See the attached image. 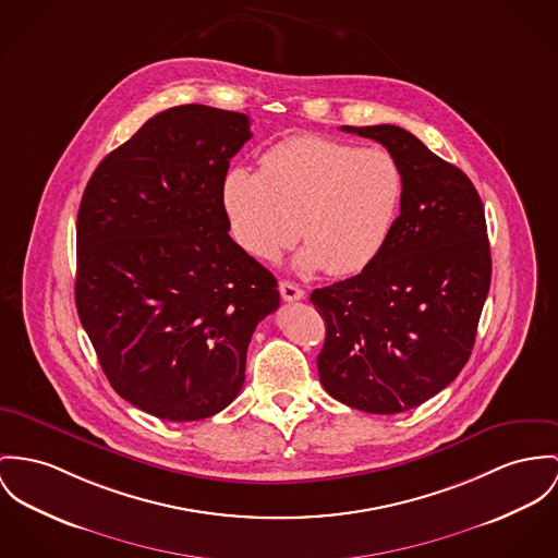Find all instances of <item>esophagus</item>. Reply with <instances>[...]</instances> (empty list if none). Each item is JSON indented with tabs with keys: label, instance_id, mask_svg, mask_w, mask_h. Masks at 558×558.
I'll list each match as a JSON object with an SVG mask.
<instances>
[{
	"label": "esophagus",
	"instance_id": "1",
	"mask_svg": "<svg viewBox=\"0 0 558 558\" xmlns=\"http://www.w3.org/2000/svg\"><path fill=\"white\" fill-rule=\"evenodd\" d=\"M280 295H282V300L284 301H300L303 300V289H300L295 282H289V280H284V282H280Z\"/></svg>",
	"mask_w": 558,
	"mask_h": 558
}]
</instances>
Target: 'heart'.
<instances>
[{"label":"heart","instance_id":"b5f03b06","mask_svg":"<svg viewBox=\"0 0 558 558\" xmlns=\"http://www.w3.org/2000/svg\"><path fill=\"white\" fill-rule=\"evenodd\" d=\"M258 166L235 168L222 182L233 238L248 253L274 258L301 233L307 246L300 269L352 276L385 251L403 193L401 170L385 148L293 135L267 148Z\"/></svg>","mask_w":558,"mask_h":558}]
</instances>
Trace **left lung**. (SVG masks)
<instances>
[{
  "label": "left lung",
  "mask_w": 558,
  "mask_h": 558,
  "mask_svg": "<svg viewBox=\"0 0 558 558\" xmlns=\"http://www.w3.org/2000/svg\"><path fill=\"white\" fill-rule=\"evenodd\" d=\"M397 161L403 193L385 251L310 301L327 336L325 390L369 414H399L450 385L472 354L490 289V246L472 180L397 125L348 128Z\"/></svg>",
  "instance_id": "left-lung-1"
}]
</instances>
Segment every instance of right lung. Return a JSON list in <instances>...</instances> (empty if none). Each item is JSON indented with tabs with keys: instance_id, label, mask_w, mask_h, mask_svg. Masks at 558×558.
I'll use <instances>...</instances> for the list:
<instances>
[{
	"instance_id": "obj_1",
	"label": "right lung",
	"mask_w": 558,
	"mask_h": 558,
	"mask_svg": "<svg viewBox=\"0 0 558 558\" xmlns=\"http://www.w3.org/2000/svg\"><path fill=\"white\" fill-rule=\"evenodd\" d=\"M251 137L246 114L175 106L97 166L81 202V323L112 388L163 421L225 410L255 327L280 305L222 206L229 161Z\"/></svg>"
}]
</instances>
